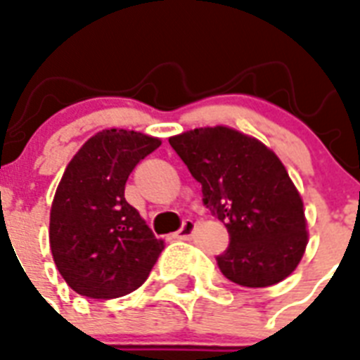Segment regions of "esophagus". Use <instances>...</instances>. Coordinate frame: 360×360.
<instances>
[{"instance_id": "34e87169", "label": "esophagus", "mask_w": 360, "mask_h": 360, "mask_svg": "<svg viewBox=\"0 0 360 360\" xmlns=\"http://www.w3.org/2000/svg\"><path fill=\"white\" fill-rule=\"evenodd\" d=\"M194 231H195L194 220H185L183 221V226H181V229L175 233V238H179V240H188L190 236L194 235Z\"/></svg>"}]
</instances>
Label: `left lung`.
Wrapping results in <instances>:
<instances>
[{"label": "left lung", "mask_w": 360, "mask_h": 360, "mask_svg": "<svg viewBox=\"0 0 360 360\" xmlns=\"http://www.w3.org/2000/svg\"><path fill=\"white\" fill-rule=\"evenodd\" d=\"M170 146L201 183L203 203L227 227L229 248L216 257L221 274L250 288L290 276L309 231L302 195L281 159L227 125L175 134Z\"/></svg>", "instance_id": "1"}]
</instances>
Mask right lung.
Wrapping results in <instances>:
<instances>
[{"label":"right lung","instance_id":"add662e5","mask_svg":"<svg viewBox=\"0 0 360 360\" xmlns=\"http://www.w3.org/2000/svg\"><path fill=\"white\" fill-rule=\"evenodd\" d=\"M160 139L103 129L70 160L49 212V246L70 288L92 300L131 294L150 276L165 240L125 201V181Z\"/></svg>","mask_w":360,"mask_h":360}]
</instances>
